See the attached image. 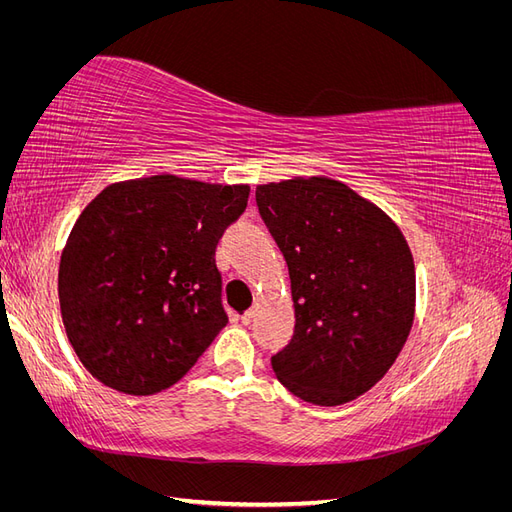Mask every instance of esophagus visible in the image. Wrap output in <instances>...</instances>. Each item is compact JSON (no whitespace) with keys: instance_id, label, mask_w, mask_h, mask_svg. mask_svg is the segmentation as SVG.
<instances>
[{"instance_id":"34e87169","label":"esophagus","mask_w":512,"mask_h":512,"mask_svg":"<svg viewBox=\"0 0 512 512\" xmlns=\"http://www.w3.org/2000/svg\"><path fill=\"white\" fill-rule=\"evenodd\" d=\"M254 314H256L254 309H247V312L241 316V322H243V324H250V322L254 320Z\"/></svg>"}]
</instances>
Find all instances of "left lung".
Segmentation results:
<instances>
[{
  "instance_id": "left-lung-1",
  "label": "left lung",
  "mask_w": 512,
  "mask_h": 512,
  "mask_svg": "<svg viewBox=\"0 0 512 512\" xmlns=\"http://www.w3.org/2000/svg\"><path fill=\"white\" fill-rule=\"evenodd\" d=\"M260 218L280 247L294 301V335L271 356L277 380L316 406L369 391L404 348L416 273L397 224L327 177L256 188Z\"/></svg>"
}]
</instances>
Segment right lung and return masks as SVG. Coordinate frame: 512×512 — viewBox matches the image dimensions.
<instances>
[{"mask_svg":"<svg viewBox=\"0 0 512 512\" xmlns=\"http://www.w3.org/2000/svg\"><path fill=\"white\" fill-rule=\"evenodd\" d=\"M250 185L153 175L104 188L76 220L59 262V305L89 374L153 395L179 382L228 316L215 247Z\"/></svg>","mask_w":512,"mask_h":512,"instance_id":"obj_1","label":"right lung"}]
</instances>
